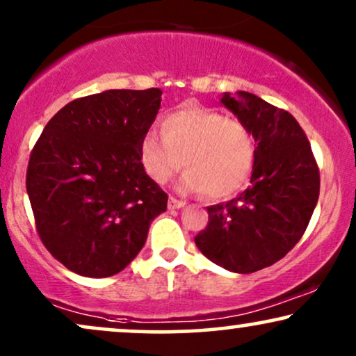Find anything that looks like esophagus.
<instances>
[{
	"instance_id": "obj_1",
	"label": "esophagus",
	"mask_w": 356,
	"mask_h": 356,
	"mask_svg": "<svg viewBox=\"0 0 356 356\" xmlns=\"http://www.w3.org/2000/svg\"><path fill=\"white\" fill-rule=\"evenodd\" d=\"M184 205H186V202H184V200H177V199H174V197H170L169 202H168L169 210H179V209H182Z\"/></svg>"
}]
</instances>
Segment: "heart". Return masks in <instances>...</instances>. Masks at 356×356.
<instances>
[{"instance_id":"b5f03b06","label":"heart","mask_w":356,"mask_h":356,"mask_svg":"<svg viewBox=\"0 0 356 356\" xmlns=\"http://www.w3.org/2000/svg\"><path fill=\"white\" fill-rule=\"evenodd\" d=\"M139 156L147 175L159 186L186 165L187 172L179 182L182 192L225 199L240 191L250 177L254 139L240 120L186 105L163 121V136L152 131L143 136Z\"/></svg>"}]
</instances>
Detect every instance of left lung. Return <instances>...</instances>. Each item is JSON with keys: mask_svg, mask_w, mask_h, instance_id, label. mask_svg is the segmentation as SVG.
<instances>
[{"mask_svg": "<svg viewBox=\"0 0 356 356\" xmlns=\"http://www.w3.org/2000/svg\"><path fill=\"white\" fill-rule=\"evenodd\" d=\"M220 103L254 138L251 186L207 209L209 225L195 245L211 263L248 274L284 258L300 240L317 205L321 175L307 136L291 113L250 92H225Z\"/></svg>", "mask_w": 356, "mask_h": 356, "instance_id": "obj_1", "label": "left lung"}]
</instances>
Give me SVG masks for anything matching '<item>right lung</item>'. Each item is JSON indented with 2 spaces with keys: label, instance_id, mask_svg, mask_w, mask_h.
<instances>
[{
  "label": "right lung",
  "instance_id": "right-lung-1",
  "mask_svg": "<svg viewBox=\"0 0 356 356\" xmlns=\"http://www.w3.org/2000/svg\"><path fill=\"white\" fill-rule=\"evenodd\" d=\"M161 95V88L105 90L67 103L31 152L26 188L38 233L80 276L123 271L168 209V193L139 156Z\"/></svg>",
  "mask_w": 356,
  "mask_h": 356
}]
</instances>
